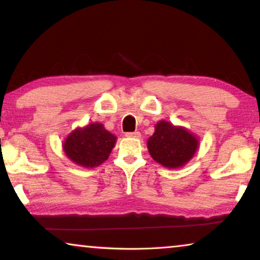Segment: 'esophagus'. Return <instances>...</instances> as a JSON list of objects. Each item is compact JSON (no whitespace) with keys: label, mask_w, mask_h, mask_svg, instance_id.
Returning <instances> with one entry per match:
<instances>
[{"label":"esophagus","mask_w":260,"mask_h":260,"mask_svg":"<svg viewBox=\"0 0 260 260\" xmlns=\"http://www.w3.org/2000/svg\"><path fill=\"white\" fill-rule=\"evenodd\" d=\"M125 136L130 137V138H139V137H141V133H139V131H134V133H126Z\"/></svg>","instance_id":"esophagus-1"}]
</instances>
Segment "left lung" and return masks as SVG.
Returning <instances> with one entry per match:
<instances>
[{"instance_id": "left-lung-1", "label": "left lung", "mask_w": 260, "mask_h": 260, "mask_svg": "<svg viewBox=\"0 0 260 260\" xmlns=\"http://www.w3.org/2000/svg\"><path fill=\"white\" fill-rule=\"evenodd\" d=\"M155 127V134L148 141V149L159 164L167 168H179L197 151V138L187 130L165 121H159Z\"/></svg>"}]
</instances>
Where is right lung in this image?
Masks as SVG:
<instances>
[{"instance_id": "right-lung-1", "label": "right lung", "mask_w": 260, "mask_h": 260, "mask_svg": "<svg viewBox=\"0 0 260 260\" xmlns=\"http://www.w3.org/2000/svg\"><path fill=\"white\" fill-rule=\"evenodd\" d=\"M116 143V136L100 123L89 124L76 129L66 139L63 149L66 155L78 165L93 168L108 159Z\"/></svg>"}]
</instances>
